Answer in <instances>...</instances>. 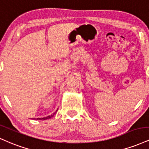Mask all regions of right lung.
<instances>
[{"label":"right lung","mask_w":149,"mask_h":149,"mask_svg":"<svg viewBox=\"0 0 149 149\" xmlns=\"http://www.w3.org/2000/svg\"><path fill=\"white\" fill-rule=\"evenodd\" d=\"M56 112H57V111H56ZM55 113H56V112H55V113L54 114H51V116H46V117H44V118H42H42H39V119H39V120H46V119H50V118H51L52 117V116H54V114H55Z\"/></svg>","instance_id":"1"}]
</instances>
